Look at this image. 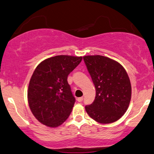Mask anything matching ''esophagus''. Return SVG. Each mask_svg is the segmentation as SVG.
<instances>
[{"label":"esophagus","mask_w":154,"mask_h":154,"mask_svg":"<svg viewBox=\"0 0 154 154\" xmlns=\"http://www.w3.org/2000/svg\"><path fill=\"white\" fill-rule=\"evenodd\" d=\"M77 100L79 102H82V100H83V97H80V98H78Z\"/></svg>","instance_id":"obj_1"}]
</instances>
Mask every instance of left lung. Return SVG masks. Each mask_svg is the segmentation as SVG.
<instances>
[{
	"instance_id": "1",
	"label": "left lung",
	"mask_w": 154,
	"mask_h": 154,
	"mask_svg": "<svg viewBox=\"0 0 154 154\" xmlns=\"http://www.w3.org/2000/svg\"><path fill=\"white\" fill-rule=\"evenodd\" d=\"M96 88L94 101L85 106L91 118L102 124L120 119L127 112L131 97L129 78L119 63L103 56L83 57Z\"/></svg>"
}]
</instances>
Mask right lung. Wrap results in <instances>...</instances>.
I'll return each instance as SVG.
<instances>
[{
  "instance_id": "1",
  "label": "right lung",
  "mask_w": 154,
  "mask_h": 154,
  "mask_svg": "<svg viewBox=\"0 0 154 154\" xmlns=\"http://www.w3.org/2000/svg\"><path fill=\"white\" fill-rule=\"evenodd\" d=\"M82 59L81 56H56L42 61L34 70L28 87V103L42 124L56 127L69 116L75 99L67 77Z\"/></svg>"
}]
</instances>
